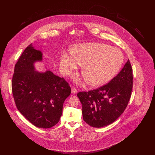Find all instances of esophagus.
I'll use <instances>...</instances> for the list:
<instances>
[{"mask_svg": "<svg viewBox=\"0 0 155 155\" xmlns=\"http://www.w3.org/2000/svg\"><path fill=\"white\" fill-rule=\"evenodd\" d=\"M71 93L73 94H76L77 93V89L75 88H74V87H73V88H71Z\"/></svg>", "mask_w": 155, "mask_h": 155, "instance_id": "34e87169", "label": "esophagus"}]
</instances>
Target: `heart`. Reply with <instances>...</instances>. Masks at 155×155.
<instances>
[{"mask_svg":"<svg viewBox=\"0 0 155 155\" xmlns=\"http://www.w3.org/2000/svg\"><path fill=\"white\" fill-rule=\"evenodd\" d=\"M124 62L122 52L116 48L102 43L78 45L71 50V54L63 52L60 67L63 74L67 75L82 66L84 82L94 87H101L110 81L117 74ZM76 82L82 80L75 78Z\"/></svg>","mask_w":155,"mask_h":155,"instance_id":"heart-1","label":"heart"}]
</instances>
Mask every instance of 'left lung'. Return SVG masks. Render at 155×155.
Returning a JSON list of instances; mask_svg holds the SVG:
<instances>
[{"mask_svg":"<svg viewBox=\"0 0 155 155\" xmlns=\"http://www.w3.org/2000/svg\"><path fill=\"white\" fill-rule=\"evenodd\" d=\"M133 69L130 60L117 76L97 89L77 94L84 120L90 126L101 128L115 121L125 110L131 95Z\"/></svg>","mask_w":155,"mask_h":155,"instance_id":"8db88e82","label":"left lung"}]
</instances>
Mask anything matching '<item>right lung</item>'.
I'll use <instances>...</instances> for the list:
<instances>
[{"label":"right lung","instance_id":"right-lung-1","mask_svg":"<svg viewBox=\"0 0 155 155\" xmlns=\"http://www.w3.org/2000/svg\"><path fill=\"white\" fill-rule=\"evenodd\" d=\"M42 56L32 45L26 48L15 65L12 92L17 109L31 123L49 128L58 123L71 88L49 70H35L34 64L42 61Z\"/></svg>","mask_w":155,"mask_h":155}]
</instances>
